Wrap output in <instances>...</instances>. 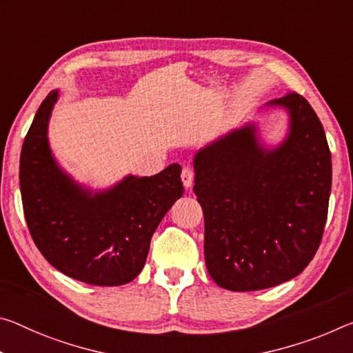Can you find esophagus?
<instances>
[{"label": "esophagus", "mask_w": 353, "mask_h": 353, "mask_svg": "<svg viewBox=\"0 0 353 353\" xmlns=\"http://www.w3.org/2000/svg\"><path fill=\"white\" fill-rule=\"evenodd\" d=\"M181 177H182V182H183V187L185 188H190L193 185V179H194V172H193V170L192 168H188V166H185L182 170V174H181Z\"/></svg>", "instance_id": "1"}]
</instances>
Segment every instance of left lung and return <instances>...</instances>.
Instances as JSON below:
<instances>
[{"instance_id":"1","label":"left lung","mask_w":353,"mask_h":353,"mask_svg":"<svg viewBox=\"0 0 353 353\" xmlns=\"http://www.w3.org/2000/svg\"><path fill=\"white\" fill-rule=\"evenodd\" d=\"M267 106L289 116L288 137L276 148H265L248 122L193 159L207 272L236 292L300 275L321 245L328 214L332 154L317 114L297 92Z\"/></svg>"}]
</instances>
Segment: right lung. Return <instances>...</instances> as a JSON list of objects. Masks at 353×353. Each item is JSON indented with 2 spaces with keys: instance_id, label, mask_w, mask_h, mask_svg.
Instances as JSON below:
<instances>
[{
  "instance_id": "add662e5",
  "label": "right lung",
  "mask_w": 353,
  "mask_h": 353,
  "mask_svg": "<svg viewBox=\"0 0 353 353\" xmlns=\"http://www.w3.org/2000/svg\"><path fill=\"white\" fill-rule=\"evenodd\" d=\"M59 97L39 106L20 155V192L26 225L42 256L56 270L92 286H121L146 264L150 239L183 194L182 168L172 163L150 177L127 176L92 192L54 160L48 122Z\"/></svg>"
}]
</instances>
